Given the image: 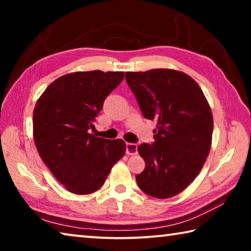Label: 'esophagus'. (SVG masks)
<instances>
[{"label": "esophagus", "mask_w": 251, "mask_h": 251, "mask_svg": "<svg viewBox=\"0 0 251 251\" xmlns=\"http://www.w3.org/2000/svg\"><path fill=\"white\" fill-rule=\"evenodd\" d=\"M126 154L127 155H136L137 154V145L133 143L126 144Z\"/></svg>", "instance_id": "34e87169"}]
</instances>
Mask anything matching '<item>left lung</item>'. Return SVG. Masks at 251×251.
Instances as JSON below:
<instances>
[{
	"mask_svg": "<svg viewBox=\"0 0 251 251\" xmlns=\"http://www.w3.org/2000/svg\"><path fill=\"white\" fill-rule=\"evenodd\" d=\"M125 78L144 117L157 121L155 142L137 148L145 160L137 185L151 197L176 196L192 184L209 154L210 106L199 85L179 71L127 72Z\"/></svg>",
	"mask_w": 251,
	"mask_h": 251,
	"instance_id": "left-lung-1",
	"label": "left lung"
}]
</instances>
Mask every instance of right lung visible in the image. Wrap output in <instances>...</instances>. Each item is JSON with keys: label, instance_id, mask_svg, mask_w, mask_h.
I'll return each instance as SVG.
<instances>
[{"label": "right lung", "instance_id": "obj_1", "mask_svg": "<svg viewBox=\"0 0 251 251\" xmlns=\"http://www.w3.org/2000/svg\"><path fill=\"white\" fill-rule=\"evenodd\" d=\"M124 72H75L50 83L33 112L37 151L54 177L76 195L100 189L126 151L123 139L88 133L104 100L122 83Z\"/></svg>", "mask_w": 251, "mask_h": 251}]
</instances>
